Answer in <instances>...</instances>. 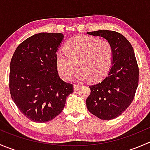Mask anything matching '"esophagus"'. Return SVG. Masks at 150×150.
I'll return each instance as SVG.
<instances>
[{
	"label": "esophagus",
	"instance_id": "esophagus-1",
	"mask_svg": "<svg viewBox=\"0 0 150 150\" xmlns=\"http://www.w3.org/2000/svg\"><path fill=\"white\" fill-rule=\"evenodd\" d=\"M80 87H81V86H79V85L75 84V85H74V90H75V91L79 90Z\"/></svg>",
	"mask_w": 150,
	"mask_h": 150
}]
</instances>
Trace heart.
<instances>
[{"label":"heart","mask_w":150,"mask_h":150,"mask_svg":"<svg viewBox=\"0 0 150 150\" xmlns=\"http://www.w3.org/2000/svg\"><path fill=\"white\" fill-rule=\"evenodd\" d=\"M65 52L57 54V67L60 76L69 81L77 70L80 81L90 78L98 81L104 78L112 64L113 49L110 42L90 36H76L68 40Z\"/></svg>","instance_id":"1"}]
</instances>
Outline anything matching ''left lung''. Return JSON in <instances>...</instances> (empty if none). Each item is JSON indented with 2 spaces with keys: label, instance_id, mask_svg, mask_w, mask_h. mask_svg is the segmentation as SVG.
Here are the masks:
<instances>
[{
  "label": "left lung",
  "instance_id": "obj_1",
  "mask_svg": "<svg viewBox=\"0 0 150 150\" xmlns=\"http://www.w3.org/2000/svg\"><path fill=\"white\" fill-rule=\"evenodd\" d=\"M87 34L100 36L113 49L112 65L102 81L89 86L91 93L86 101L91 114L109 120L122 114L134 100L139 83V67L134 48L120 33L102 30Z\"/></svg>",
  "mask_w": 150,
  "mask_h": 150
}]
</instances>
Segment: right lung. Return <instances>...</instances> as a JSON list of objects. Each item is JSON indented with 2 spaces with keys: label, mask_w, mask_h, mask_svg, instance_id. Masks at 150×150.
<instances>
[{
  "label": "right lung",
  "mask_w": 150,
  "mask_h": 150,
  "mask_svg": "<svg viewBox=\"0 0 150 150\" xmlns=\"http://www.w3.org/2000/svg\"><path fill=\"white\" fill-rule=\"evenodd\" d=\"M63 38L62 33H38L21 43L11 60V96L33 122L53 120L73 92L72 84L62 81L57 71V52Z\"/></svg>",
  "instance_id": "right-lung-1"
}]
</instances>
